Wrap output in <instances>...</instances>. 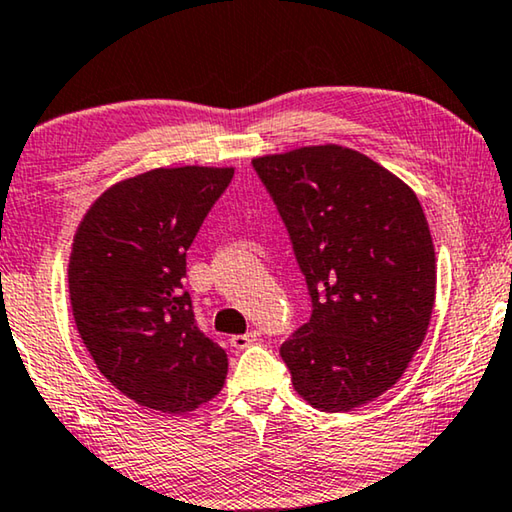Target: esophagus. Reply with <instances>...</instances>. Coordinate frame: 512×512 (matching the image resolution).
Segmentation results:
<instances>
[{"mask_svg":"<svg viewBox=\"0 0 512 512\" xmlns=\"http://www.w3.org/2000/svg\"><path fill=\"white\" fill-rule=\"evenodd\" d=\"M255 341H259V331L257 329L248 331V334H236V336L229 338V343H232V348H236V350L248 348V345H253Z\"/></svg>","mask_w":512,"mask_h":512,"instance_id":"1","label":"esophagus"}]
</instances>
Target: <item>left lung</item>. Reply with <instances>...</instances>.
<instances>
[{
	"label": "left lung",
	"instance_id": "left-lung-1",
	"mask_svg": "<svg viewBox=\"0 0 512 512\" xmlns=\"http://www.w3.org/2000/svg\"><path fill=\"white\" fill-rule=\"evenodd\" d=\"M292 241L313 311L280 345L292 385L341 413L408 369L436 299V255L415 192L357 150L299 148L253 160Z\"/></svg>",
	"mask_w": 512,
	"mask_h": 512
}]
</instances>
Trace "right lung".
Returning a JSON list of instances; mask_svg holds the SVG:
<instances>
[{"instance_id": "right-lung-1", "label": "right lung", "mask_w": 512, "mask_h": 512, "mask_svg": "<svg viewBox=\"0 0 512 512\" xmlns=\"http://www.w3.org/2000/svg\"><path fill=\"white\" fill-rule=\"evenodd\" d=\"M234 169H153L106 190L78 227L71 311L104 378L139 406L187 413L227 378V355L197 327L185 255Z\"/></svg>"}]
</instances>
